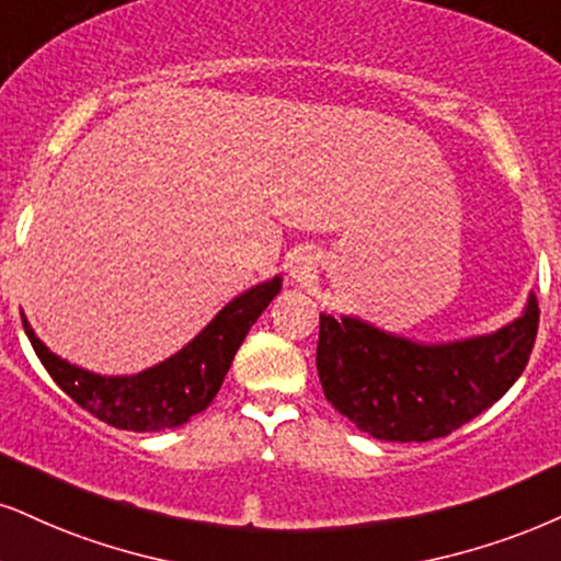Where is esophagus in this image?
<instances>
[{
	"mask_svg": "<svg viewBox=\"0 0 561 561\" xmlns=\"http://www.w3.org/2000/svg\"><path fill=\"white\" fill-rule=\"evenodd\" d=\"M309 270H312V267H309L307 262H296L294 270H291V275H294L296 280H304V278H309Z\"/></svg>",
	"mask_w": 561,
	"mask_h": 561,
	"instance_id": "esophagus-1",
	"label": "esophagus"
}]
</instances>
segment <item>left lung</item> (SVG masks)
I'll list each match as a JSON object with an SVG mask.
<instances>
[{"mask_svg": "<svg viewBox=\"0 0 561 561\" xmlns=\"http://www.w3.org/2000/svg\"><path fill=\"white\" fill-rule=\"evenodd\" d=\"M530 294L520 320L453 345H416L351 317L320 314L317 375L324 398L371 437L428 442L494 405L523 375L538 335Z\"/></svg>", "mask_w": 561, "mask_h": 561, "instance_id": "obj_1", "label": "left lung"}]
</instances>
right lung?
I'll return each mask as SVG.
<instances>
[{
    "label": "right lung",
    "instance_id": "add662e5",
    "mask_svg": "<svg viewBox=\"0 0 561 561\" xmlns=\"http://www.w3.org/2000/svg\"><path fill=\"white\" fill-rule=\"evenodd\" d=\"M280 291V278L254 286L213 320L186 348L169 362L137 377H99L54 356L23 314L33 351L61 390L95 419L127 432H161L205 411L224 385V377L257 317Z\"/></svg>",
    "mask_w": 561,
    "mask_h": 561
}]
</instances>
